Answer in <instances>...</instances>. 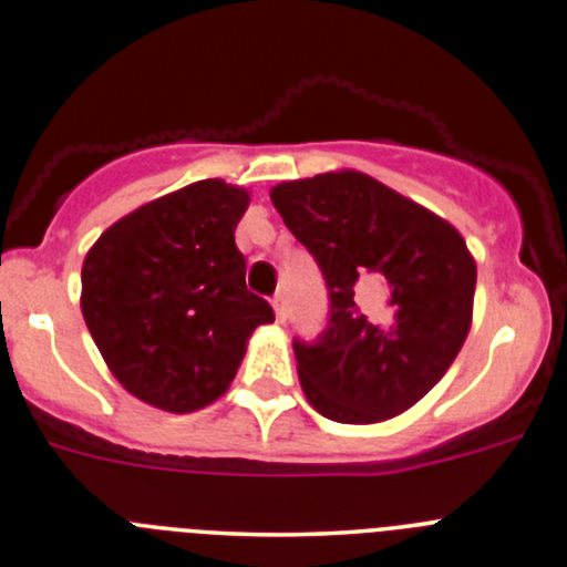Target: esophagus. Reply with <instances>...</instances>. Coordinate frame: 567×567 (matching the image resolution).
Masks as SVG:
<instances>
[{
	"label": "esophagus",
	"mask_w": 567,
	"mask_h": 567,
	"mask_svg": "<svg viewBox=\"0 0 567 567\" xmlns=\"http://www.w3.org/2000/svg\"><path fill=\"white\" fill-rule=\"evenodd\" d=\"M272 308H276L278 321H284V318H286V295H284V291L272 295Z\"/></svg>",
	"instance_id": "obj_1"
}]
</instances>
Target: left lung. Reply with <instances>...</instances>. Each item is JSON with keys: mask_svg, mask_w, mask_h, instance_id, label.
Here are the masks:
<instances>
[{"mask_svg": "<svg viewBox=\"0 0 567 567\" xmlns=\"http://www.w3.org/2000/svg\"><path fill=\"white\" fill-rule=\"evenodd\" d=\"M270 198L327 284V327L291 342L308 402L337 423L410 410L472 327L476 265L466 240L355 171L278 184Z\"/></svg>", "mask_w": 567, "mask_h": 567, "instance_id": "left-lung-1", "label": "left lung"}]
</instances>
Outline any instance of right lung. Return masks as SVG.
Wrapping results in <instances>:
<instances>
[{
	"label": "right lung",
	"mask_w": 567,
	"mask_h": 567,
	"mask_svg": "<svg viewBox=\"0 0 567 567\" xmlns=\"http://www.w3.org/2000/svg\"><path fill=\"white\" fill-rule=\"evenodd\" d=\"M246 189L203 179L146 203L95 240L82 316L112 374L142 402L193 412L227 391L270 302L246 289L235 227Z\"/></svg>",
	"instance_id": "add662e5"
}]
</instances>
